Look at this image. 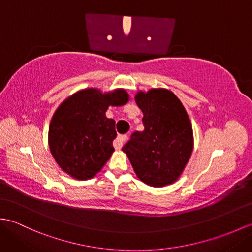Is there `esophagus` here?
I'll return each mask as SVG.
<instances>
[{
	"label": "esophagus",
	"instance_id": "obj_1",
	"mask_svg": "<svg viewBox=\"0 0 252 252\" xmlns=\"http://www.w3.org/2000/svg\"><path fill=\"white\" fill-rule=\"evenodd\" d=\"M126 140V135L122 134V135H118L116 140L114 141V147L116 149H121L123 146V143Z\"/></svg>",
	"mask_w": 252,
	"mask_h": 252
}]
</instances>
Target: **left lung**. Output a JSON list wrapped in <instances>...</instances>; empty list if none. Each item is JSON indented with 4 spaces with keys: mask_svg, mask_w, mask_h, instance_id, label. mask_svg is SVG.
<instances>
[{
    "mask_svg": "<svg viewBox=\"0 0 252 252\" xmlns=\"http://www.w3.org/2000/svg\"><path fill=\"white\" fill-rule=\"evenodd\" d=\"M135 101L143 111L145 129L133 133L122 151L144 183L153 187L172 184L183 173L194 148L189 117L167 89L138 91Z\"/></svg>",
    "mask_w": 252,
    "mask_h": 252,
    "instance_id": "left-lung-1",
    "label": "left lung"
}]
</instances>
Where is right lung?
<instances>
[{
  "label": "right lung",
  "instance_id": "right-lung-1",
  "mask_svg": "<svg viewBox=\"0 0 252 252\" xmlns=\"http://www.w3.org/2000/svg\"><path fill=\"white\" fill-rule=\"evenodd\" d=\"M129 101L125 89L101 92L78 91L58 106L49 127V146L60 168L71 178L89 180L97 174L114 153L115 120L106 117L109 106Z\"/></svg>",
  "mask_w": 252,
  "mask_h": 252
}]
</instances>
